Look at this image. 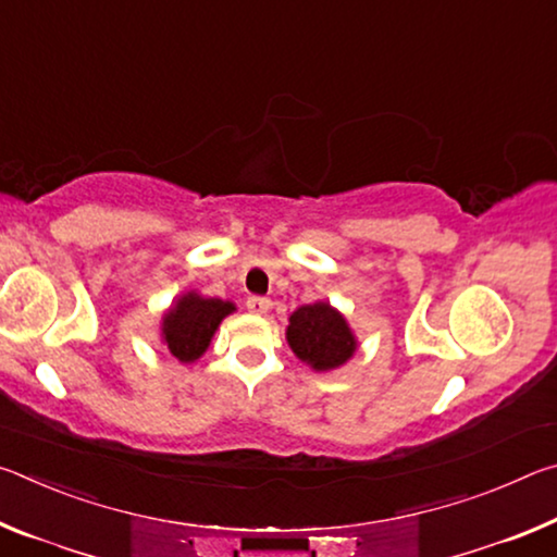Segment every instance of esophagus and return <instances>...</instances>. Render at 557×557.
<instances>
[{
	"label": "esophagus",
	"instance_id": "34e87169",
	"mask_svg": "<svg viewBox=\"0 0 557 557\" xmlns=\"http://www.w3.org/2000/svg\"><path fill=\"white\" fill-rule=\"evenodd\" d=\"M245 307H248V312H252V314H265L268 309L272 307V301L268 297L252 295V297L245 299Z\"/></svg>",
	"mask_w": 557,
	"mask_h": 557
}]
</instances>
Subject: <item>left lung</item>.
Here are the masks:
<instances>
[{
	"label": "left lung",
	"instance_id": "8db88e82",
	"mask_svg": "<svg viewBox=\"0 0 557 557\" xmlns=\"http://www.w3.org/2000/svg\"><path fill=\"white\" fill-rule=\"evenodd\" d=\"M287 342L292 351L314 371L338 369L356 351V338L346 319L326 301L299 307L289 317Z\"/></svg>",
	"mask_w": 557,
	"mask_h": 557
}]
</instances>
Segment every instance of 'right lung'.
<instances>
[{"mask_svg":"<svg viewBox=\"0 0 557 557\" xmlns=\"http://www.w3.org/2000/svg\"><path fill=\"white\" fill-rule=\"evenodd\" d=\"M231 301L215 297L186 295L176 301L164 317V342L172 356L182 363H191L211 344V336L219 329L221 319L233 312Z\"/></svg>","mask_w":557,"mask_h":557,"instance_id":"obj_1","label":"right lung"}]
</instances>
